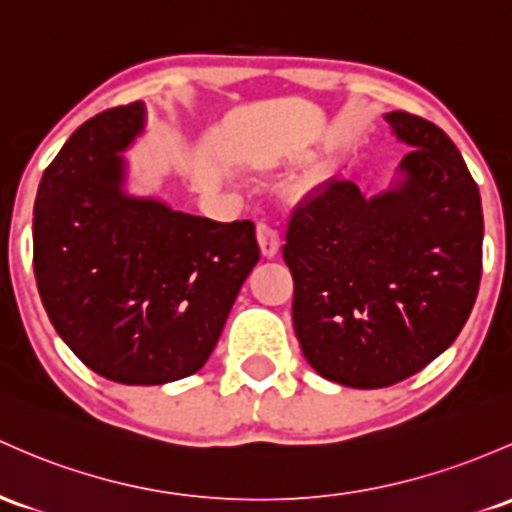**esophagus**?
<instances>
[{
	"mask_svg": "<svg viewBox=\"0 0 512 512\" xmlns=\"http://www.w3.org/2000/svg\"><path fill=\"white\" fill-rule=\"evenodd\" d=\"M257 240H260V250L265 257H274L279 252V245H282V238H279V230L272 221H265L262 218L257 223Z\"/></svg>",
	"mask_w": 512,
	"mask_h": 512,
	"instance_id": "1",
	"label": "esophagus"
}]
</instances>
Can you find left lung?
I'll list each match as a JSON object with an SVG mask.
<instances>
[{"instance_id":"8db88e82","label":"left lung","mask_w":512,"mask_h":512,"mask_svg":"<svg viewBox=\"0 0 512 512\" xmlns=\"http://www.w3.org/2000/svg\"><path fill=\"white\" fill-rule=\"evenodd\" d=\"M384 119L413 148L389 187L333 182L294 211L282 247L303 357L350 389L428 367L462 333L481 282L484 213L462 153L420 116Z\"/></svg>"}]
</instances>
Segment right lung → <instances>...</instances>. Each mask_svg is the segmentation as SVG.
I'll use <instances>...</instances> for the list:
<instances>
[{
  "mask_svg": "<svg viewBox=\"0 0 512 512\" xmlns=\"http://www.w3.org/2000/svg\"><path fill=\"white\" fill-rule=\"evenodd\" d=\"M143 101L82 123L33 206V272L65 345L92 372L157 386L199 372L260 262L255 223H218L133 194L126 150Z\"/></svg>",
  "mask_w": 512,
  "mask_h": 512,
  "instance_id": "right-lung-1",
  "label": "right lung"
}]
</instances>
